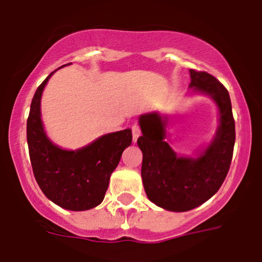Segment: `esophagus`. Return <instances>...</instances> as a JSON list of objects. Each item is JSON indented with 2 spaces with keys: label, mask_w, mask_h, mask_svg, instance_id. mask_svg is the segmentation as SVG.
Listing matches in <instances>:
<instances>
[{
  "label": "esophagus",
  "mask_w": 262,
  "mask_h": 262,
  "mask_svg": "<svg viewBox=\"0 0 262 262\" xmlns=\"http://www.w3.org/2000/svg\"><path fill=\"white\" fill-rule=\"evenodd\" d=\"M132 134H133V141L135 142L138 140V138L140 137V134H141V129H140V127H139L138 124H134L133 127H132Z\"/></svg>",
  "instance_id": "34e87169"
}]
</instances>
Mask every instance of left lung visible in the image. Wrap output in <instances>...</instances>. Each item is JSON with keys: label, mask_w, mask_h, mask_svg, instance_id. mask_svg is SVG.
Segmentation results:
<instances>
[{"label": "left lung", "mask_w": 262, "mask_h": 262, "mask_svg": "<svg viewBox=\"0 0 262 262\" xmlns=\"http://www.w3.org/2000/svg\"><path fill=\"white\" fill-rule=\"evenodd\" d=\"M193 91L210 95L220 111V125L209 146L197 158L179 157L165 139L168 117L146 114L139 118L142 135L141 178L148 200L163 209L187 211L216 193L230 169L236 130L227 89L205 71L190 70Z\"/></svg>", "instance_id": "obj_1"}]
</instances>
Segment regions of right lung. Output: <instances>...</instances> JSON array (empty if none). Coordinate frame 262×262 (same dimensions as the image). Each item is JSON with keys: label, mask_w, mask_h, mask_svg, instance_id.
<instances>
[{"label": "right lung", "mask_w": 262, "mask_h": 262, "mask_svg": "<svg viewBox=\"0 0 262 262\" xmlns=\"http://www.w3.org/2000/svg\"><path fill=\"white\" fill-rule=\"evenodd\" d=\"M52 72L32 98L26 123L32 171L45 196L64 209L81 211L102 202L122 152L132 144V130L102 135L76 151L62 150L49 140L41 121V97Z\"/></svg>", "instance_id": "1"}]
</instances>
